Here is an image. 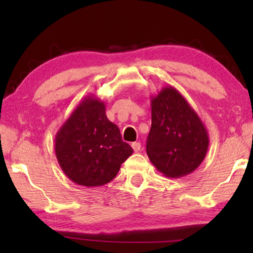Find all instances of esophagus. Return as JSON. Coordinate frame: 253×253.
Returning a JSON list of instances; mask_svg holds the SVG:
<instances>
[{
    "label": "esophagus",
    "mask_w": 253,
    "mask_h": 253,
    "mask_svg": "<svg viewBox=\"0 0 253 253\" xmlns=\"http://www.w3.org/2000/svg\"><path fill=\"white\" fill-rule=\"evenodd\" d=\"M131 147L132 149H134V152H139L140 148H142V145H140V143H132L131 144Z\"/></svg>",
    "instance_id": "34e87169"
}]
</instances>
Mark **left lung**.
<instances>
[{
    "mask_svg": "<svg viewBox=\"0 0 253 253\" xmlns=\"http://www.w3.org/2000/svg\"><path fill=\"white\" fill-rule=\"evenodd\" d=\"M152 127L147 137L149 161L166 177L193 172L209 148V134L196 111L177 89L163 87L151 98Z\"/></svg>",
    "mask_w": 253,
    "mask_h": 253,
    "instance_id": "left-lung-1",
    "label": "left lung"
}]
</instances>
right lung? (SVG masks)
<instances>
[{
  "label": "right lung",
  "mask_w": 253,
  "mask_h": 253,
  "mask_svg": "<svg viewBox=\"0 0 253 253\" xmlns=\"http://www.w3.org/2000/svg\"><path fill=\"white\" fill-rule=\"evenodd\" d=\"M60 168L78 185L109 183L132 154L119 128L106 116V105L93 95L80 101L54 139Z\"/></svg>",
  "instance_id": "add662e5"
}]
</instances>
